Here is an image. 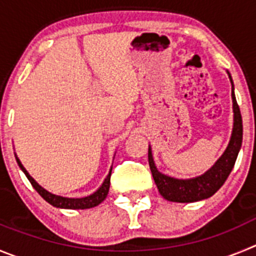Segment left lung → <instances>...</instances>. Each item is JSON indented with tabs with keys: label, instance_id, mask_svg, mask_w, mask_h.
<instances>
[{
	"label": "left lung",
	"instance_id": "obj_1",
	"mask_svg": "<svg viewBox=\"0 0 256 256\" xmlns=\"http://www.w3.org/2000/svg\"><path fill=\"white\" fill-rule=\"evenodd\" d=\"M228 77L232 83L230 74H228ZM231 96H232L234 102V128L230 144L224 155L216 162V164L204 176L192 179H176L164 176L160 172H158L154 160H152V150L149 148L148 158H149L150 170H152V178L159 190V193L166 200H172V202H179V204H188V202L206 200V198L214 196L226 182V179L230 176L231 170L235 166L236 158H238V150H240L241 142H242V118H241L240 108H238L235 93H234V84Z\"/></svg>",
	"mask_w": 256,
	"mask_h": 256
}]
</instances>
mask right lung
Returning <instances> with one entry per match:
<instances>
[{"label": "right lung", "instance_id": "right-lung-1", "mask_svg": "<svg viewBox=\"0 0 256 256\" xmlns=\"http://www.w3.org/2000/svg\"><path fill=\"white\" fill-rule=\"evenodd\" d=\"M16 160H18V166L21 168V170L25 173V176H28V179L30 180L31 186L36 190V192L46 200L48 204H50L52 206L58 207V208H69V210H86V208H92V207H96L97 204H100L101 202H104V198L107 197V193H108L110 190V179H111V170H110L108 176L107 178L104 179V184L98 188L97 192H94L93 194L88 196V197H83V198H66V197H60V196H56L49 193L48 190H45L44 188L40 187L36 182H35L34 179L31 178L30 174L26 172V169L24 168L22 164L20 163L18 158H16Z\"/></svg>", "mask_w": 256, "mask_h": 256}]
</instances>
